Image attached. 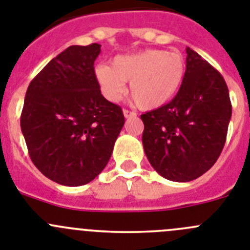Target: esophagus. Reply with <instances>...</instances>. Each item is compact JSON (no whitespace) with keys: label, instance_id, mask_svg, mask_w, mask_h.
I'll return each instance as SVG.
<instances>
[{"label":"esophagus","instance_id":"34e87169","mask_svg":"<svg viewBox=\"0 0 250 250\" xmlns=\"http://www.w3.org/2000/svg\"><path fill=\"white\" fill-rule=\"evenodd\" d=\"M123 112H124V116H125V118H134V116H136V114L134 111H130V110H127V109H124L123 110Z\"/></svg>","mask_w":250,"mask_h":250}]
</instances>
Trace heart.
<instances>
[{
    "mask_svg": "<svg viewBox=\"0 0 250 250\" xmlns=\"http://www.w3.org/2000/svg\"><path fill=\"white\" fill-rule=\"evenodd\" d=\"M187 74V62L182 54L160 48H146L134 54L119 55L111 67L95 68L101 92L107 100L118 101L129 83V96L138 107L158 109L179 92Z\"/></svg>",
    "mask_w": 250,
    "mask_h": 250,
    "instance_id": "1",
    "label": "heart"
}]
</instances>
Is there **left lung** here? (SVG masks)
<instances>
[{"mask_svg": "<svg viewBox=\"0 0 250 250\" xmlns=\"http://www.w3.org/2000/svg\"><path fill=\"white\" fill-rule=\"evenodd\" d=\"M147 160L163 178L190 182L210 169L231 118L228 86L218 70L187 47V74L175 98L140 116Z\"/></svg>", "mask_w": 250, "mask_h": 250, "instance_id": "8db88e82", "label": "left lung"}]
</instances>
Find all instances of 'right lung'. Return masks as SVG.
Here are the masks:
<instances>
[{
    "mask_svg": "<svg viewBox=\"0 0 250 250\" xmlns=\"http://www.w3.org/2000/svg\"><path fill=\"white\" fill-rule=\"evenodd\" d=\"M101 45L70 46L35 76L21 130L35 167L52 182L80 187L109 163L124 126L123 110L106 100L95 77Z\"/></svg>",
    "mask_w": 250,
    "mask_h": 250,
    "instance_id": "1",
    "label": "right lung"
}]
</instances>
